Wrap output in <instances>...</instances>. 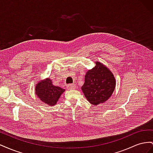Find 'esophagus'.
Here are the masks:
<instances>
[{
    "instance_id": "1",
    "label": "esophagus",
    "mask_w": 153,
    "mask_h": 153,
    "mask_svg": "<svg viewBox=\"0 0 153 153\" xmlns=\"http://www.w3.org/2000/svg\"><path fill=\"white\" fill-rule=\"evenodd\" d=\"M67 88L68 89H75V85L69 84L67 85Z\"/></svg>"
}]
</instances>
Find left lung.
I'll list each match as a JSON object with an SVG mask.
<instances>
[{
  "label": "left lung",
  "mask_w": 153,
  "mask_h": 153,
  "mask_svg": "<svg viewBox=\"0 0 153 153\" xmlns=\"http://www.w3.org/2000/svg\"><path fill=\"white\" fill-rule=\"evenodd\" d=\"M115 87L113 74L103 64L96 62V66L87 72L82 89L89 102L96 105L107 100Z\"/></svg>",
  "instance_id": "obj_1"
}]
</instances>
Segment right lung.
<instances>
[{"label": "right lung", "instance_id": "1", "mask_svg": "<svg viewBox=\"0 0 153 153\" xmlns=\"http://www.w3.org/2000/svg\"><path fill=\"white\" fill-rule=\"evenodd\" d=\"M64 91L60 87L53 85L49 78L39 82L36 86V94L43 102L49 105L56 104Z\"/></svg>", "mask_w": 153, "mask_h": 153}]
</instances>
